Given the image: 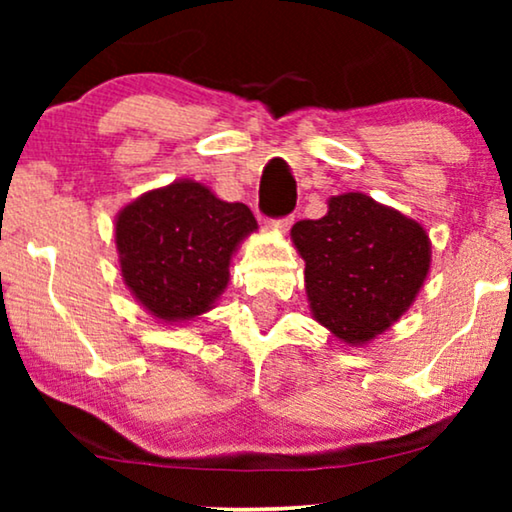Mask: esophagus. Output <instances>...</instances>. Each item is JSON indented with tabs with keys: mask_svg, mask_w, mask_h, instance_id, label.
I'll return each instance as SVG.
<instances>
[{
	"mask_svg": "<svg viewBox=\"0 0 512 512\" xmlns=\"http://www.w3.org/2000/svg\"><path fill=\"white\" fill-rule=\"evenodd\" d=\"M270 223H272V226H275V228H279V230H289L291 223H293V214L279 216V219H272Z\"/></svg>",
	"mask_w": 512,
	"mask_h": 512,
	"instance_id": "esophagus-1",
	"label": "esophagus"
}]
</instances>
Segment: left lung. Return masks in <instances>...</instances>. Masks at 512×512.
<instances>
[{
    "instance_id": "obj_1",
    "label": "left lung",
    "mask_w": 512,
    "mask_h": 512,
    "mask_svg": "<svg viewBox=\"0 0 512 512\" xmlns=\"http://www.w3.org/2000/svg\"><path fill=\"white\" fill-rule=\"evenodd\" d=\"M291 237L314 317L349 345L394 324L429 272L424 228L363 193L331 198L326 216L298 221Z\"/></svg>"
}]
</instances>
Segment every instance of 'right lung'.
I'll list each match as a JSON object with an SVG mask.
<instances>
[{"label": "right lung", "mask_w": 512, "mask_h": 512, "mask_svg": "<svg viewBox=\"0 0 512 512\" xmlns=\"http://www.w3.org/2000/svg\"><path fill=\"white\" fill-rule=\"evenodd\" d=\"M254 228L247 205L195 181L146 193L116 221L125 284L153 317L193 319L226 289L230 256Z\"/></svg>", "instance_id": "obj_1"}]
</instances>
